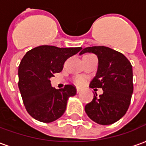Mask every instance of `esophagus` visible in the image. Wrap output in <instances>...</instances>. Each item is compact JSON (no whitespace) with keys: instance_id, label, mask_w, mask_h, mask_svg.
<instances>
[{"instance_id":"obj_1","label":"esophagus","mask_w":146,"mask_h":146,"mask_svg":"<svg viewBox=\"0 0 146 146\" xmlns=\"http://www.w3.org/2000/svg\"><path fill=\"white\" fill-rule=\"evenodd\" d=\"M80 92V89L79 88H76V92H77V93H79Z\"/></svg>"}]
</instances>
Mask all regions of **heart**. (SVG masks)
<instances>
[{"label":"heart","instance_id":"heart-1","mask_svg":"<svg viewBox=\"0 0 146 146\" xmlns=\"http://www.w3.org/2000/svg\"><path fill=\"white\" fill-rule=\"evenodd\" d=\"M90 55H92V54H86V55H84V57H87V56H90ZM73 82L75 83L76 85L81 86L84 84V82H85V80H84V78L83 76H76L73 78Z\"/></svg>","mask_w":146,"mask_h":146}]
</instances>
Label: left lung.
<instances>
[{
    "instance_id": "1",
    "label": "left lung",
    "mask_w": 146,
    "mask_h": 146,
    "mask_svg": "<svg viewBox=\"0 0 146 146\" xmlns=\"http://www.w3.org/2000/svg\"><path fill=\"white\" fill-rule=\"evenodd\" d=\"M92 52L98 56V67L90 88L103 90L85 106L90 119L102 125L118 121L125 115L133 93V70L130 61L119 51L105 46L85 48L80 54Z\"/></svg>"
}]
</instances>
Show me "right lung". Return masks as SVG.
Wrapping results in <instances>:
<instances>
[{"label": "right lung", "instance_id": "obj_1", "mask_svg": "<svg viewBox=\"0 0 146 146\" xmlns=\"http://www.w3.org/2000/svg\"><path fill=\"white\" fill-rule=\"evenodd\" d=\"M82 48L41 45L27 51L19 66V88L26 110L34 119L51 123L62 116L68 98L76 93L73 84L52 88L50 78L60 73L64 62Z\"/></svg>", "mask_w": 146, "mask_h": 146}]
</instances>
